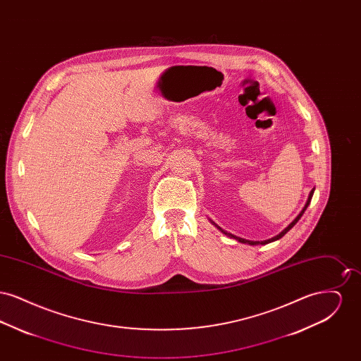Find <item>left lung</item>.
<instances>
[{"mask_svg": "<svg viewBox=\"0 0 361 361\" xmlns=\"http://www.w3.org/2000/svg\"><path fill=\"white\" fill-rule=\"evenodd\" d=\"M314 189L315 188L311 189V192H310L309 195V199H307V202H306V206L303 207V209H302V211L299 212V215H298V216H296V218H295V219L292 221L291 224H288V226H287V227H286V228H284V230H283V231H281L280 234H277L276 237H274V238H271V240H261V242H259V240H243V238H240V237H235V235H233V234H230V233L224 231V230H222V228H221V227H219L218 224H214V222H212V224H215V226H216V227H218V228H219V230H221V231L224 233V235H227V237H230V238H235V240H238V242H242V243H249V245H267V243H271V242H274V240H280L281 237H284V235H286V234H287V233H288V231L291 230L292 227H293L295 224H298V221H299V219L302 218V215L305 214L306 208L309 207L310 202H311V197H312V195H314Z\"/></svg>", "mask_w": 361, "mask_h": 361, "instance_id": "left-lung-1", "label": "left lung"}]
</instances>
